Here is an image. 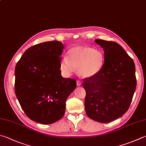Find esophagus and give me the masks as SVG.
Here are the masks:
<instances>
[{
    "label": "esophagus",
    "mask_w": 146,
    "mask_h": 146,
    "mask_svg": "<svg viewBox=\"0 0 146 146\" xmlns=\"http://www.w3.org/2000/svg\"><path fill=\"white\" fill-rule=\"evenodd\" d=\"M77 85H78V86H81V84H82V82H81V81H79V80H77Z\"/></svg>",
    "instance_id": "esophagus-1"
}]
</instances>
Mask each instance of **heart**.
Listing matches in <instances>:
<instances>
[{
    "mask_svg": "<svg viewBox=\"0 0 146 146\" xmlns=\"http://www.w3.org/2000/svg\"><path fill=\"white\" fill-rule=\"evenodd\" d=\"M68 56H64L60 63L62 72L67 76L78 68L79 74L82 78H91L99 72L104 64L102 52L89 46L72 48L68 51Z\"/></svg>",
    "mask_w": 146,
    "mask_h": 146,
    "instance_id": "heart-1",
    "label": "heart"
}]
</instances>
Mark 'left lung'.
<instances>
[{
    "label": "left lung",
    "instance_id": "8db88e82",
    "mask_svg": "<svg viewBox=\"0 0 146 146\" xmlns=\"http://www.w3.org/2000/svg\"><path fill=\"white\" fill-rule=\"evenodd\" d=\"M95 41L104 49V64L98 74L83 80L85 111L91 119L106 123L128 111L136 89L135 66L117 43Z\"/></svg>",
    "mask_w": 146,
    "mask_h": 146
}]
</instances>
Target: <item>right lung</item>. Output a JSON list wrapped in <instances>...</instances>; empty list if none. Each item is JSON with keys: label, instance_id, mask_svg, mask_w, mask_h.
Returning a JSON list of instances; mask_svg holds the SVG:
<instances>
[{"label": "right lung", "instance_id": "1", "mask_svg": "<svg viewBox=\"0 0 146 146\" xmlns=\"http://www.w3.org/2000/svg\"><path fill=\"white\" fill-rule=\"evenodd\" d=\"M64 45L53 40L27 49L15 68V94L30 119L51 124L64 116L65 102L75 90V79L64 78L60 63Z\"/></svg>", "mask_w": 146, "mask_h": 146}]
</instances>
